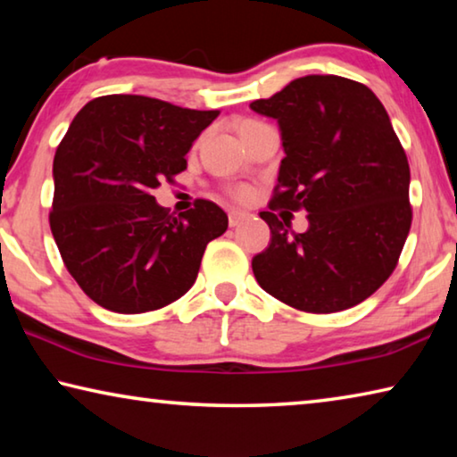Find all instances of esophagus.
<instances>
[{"mask_svg":"<svg viewBox=\"0 0 457 457\" xmlns=\"http://www.w3.org/2000/svg\"><path fill=\"white\" fill-rule=\"evenodd\" d=\"M228 218H229V226L236 228V226H239V223H244L247 218H250V213L239 212V210H231Z\"/></svg>","mask_w":457,"mask_h":457,"instance_id":"esophagus-1","label":"esophagus"}]
</instances>
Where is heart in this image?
<instances>
[{
  "label": "heart",
  "instance_id": "b5f03b06",
  "mask_svg": "<svg viewBox=\"0 0 457 457\" xmlns=\"http://www.w3.org/2000/svg\"><path fill=\"white\" fill-rule=\"evenodd\" d=\"M244 125H247V122H244ZM244 125H242V127H244ZM234 195H236L237 199H247V197H250V189H247V187H239V189L234 191Z\"/></svg>",
  "mask_w": 457,
  "mask_h": 457
}]
</instances>
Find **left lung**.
<instances>
[{
	"instance_id": "1",
	"label": "left lung",
	"mask_w": 457,
	"mask_h": 457,
	"mask_svg": "<svg viewBox=\"0 0 457 457\" xmlns=\"http://www.w3.org/2000/svg\"><path fill=\"white\" fill-rule=\"evenodd\" d=\"M252 111L276 119L286 157L270 212L272 239L253 256L258 284L304 312L346 311L391 276L411 228L409 163L373 90L343 76L292 80ZM276 206L309 215L294 235Z\"/></svg>"
}]
</instances>
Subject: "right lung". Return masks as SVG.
<instances>
[{"mask_svg":"<svg viewBox=\"0 0 457 457\" xmlns=\"http://www.w3.org/2000/svg\"><path fill=\"white\" fill-rule=\"evenodd\" d=\"M220 111L138 95L98 96L54 154L50 229L68 272L106 311L141 314L181 298L207 244L228 229L213 201L173 218L151 195Z\"/></svg>","mask_w":457,"mask_h":457,"instance_id":"1","label":"right lung"}]
</instances>
